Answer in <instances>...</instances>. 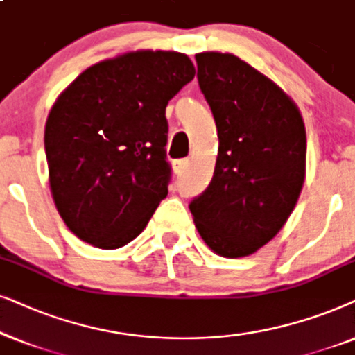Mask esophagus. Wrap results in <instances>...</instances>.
<instances>
[{
    "instance_id": "1",
    "label": "esophagus",
    "mask_w": 355,
    "mask_h": 355,
    "mask_svg": "<svg viewBox=\"0 0 355 355\" xmlns=\"http://www.w3.org/2000/svg\"><path fill=\"white\" fill-rule=\"evenodd\" d=\"M172 167H173V172L177 175H182L185 172V168L188 167V160L187 159H178V160H173L172 162Z\"/></svg>"
}]
</instances>
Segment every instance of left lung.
Here are the masks:
<instances>
[{
  "mask_svg": "<svg viewBox=\"0 0 355 355\" xmlns=\"http://www.w3.org/2000/svg\"><path fill=\"white\" fill-rule=\"evenodd\" d=\"M195 58L219 153L209 187L190 202V211L212 252L248 257L279 232L299 200L304 120L279 86L239 56L205 51Z\"/></svg>",
  "mask_w": 355,
  "mask_h": 355,
  "instance_id": "1",
  "label": "left lung"
}]
</instances>
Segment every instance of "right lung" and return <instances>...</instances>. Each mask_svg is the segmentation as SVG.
<instances>
[{
	"label": "right lung",
	"instance_id": "add662e5",
	"mask_svg": "<svg viewBox=\"0 0 355 355\" xmlns=\"http://www.w3.org/2000/svg\"><path fill=\"white\" fill-rule=\"evenodd\" d=\"M193 78L187 55L131 51L87 68L51 107V196L84 242L103 250L130 243L167 196L165 107Z\"/></svg>",
	"mask_w": 355,
	"mask_h": 355
}]
</instances>
